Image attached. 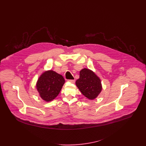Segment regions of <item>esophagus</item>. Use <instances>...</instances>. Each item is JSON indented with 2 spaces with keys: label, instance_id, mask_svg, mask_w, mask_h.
I'll return each mask as SVG.
<instances>
[{
  "label": "esophagus",
  "instance_id": "34e87169",
  "mask_svg": "<svg viewBox=\"0 0 146 146\" xmlns=\"http://www.w3.org/2000/svg\"><path fill=\"white\" fill-rule=\"evenodd\" d=\"M68 82H70V83L74 84L75 83V80H68Z\"/></svg>",
  "mask_w": 146,
  "mask_h": 146
}]
</instances>
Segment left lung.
<instances>
[{"mask_svg": "<svg viewBox=\"0 0 146 146\" xmlns=\"http://www.w3.org/2000/svg\"><path fill=\"white\" fill-rule=\"evenodd\" d=\"M76 85L84 96L90 100L96 98L102 89L101 80L92 70L84 68L80 71Z\"/></svg>", "mask_w": 146, "mask_h": 146, "instance_id": "obj_1", "label": "left lung"}]
</instances>
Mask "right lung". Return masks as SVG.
I'll return each instance as SVG.
<instances>
[{
  "mask_svg": "<svg viewBox=\"0 0 146 146\" xmlns=\"http://www.w3.org/2000/svg\"><path fill=\"white\" fill-rule=\"evenodd\" d=\"M64 82L61 75L50 70L44 71L40 76L36 87L42 100L50 102L59 94Z\"/></svg>",
  "mask_w": 146,
  "mask_h": 146,
  "instance_id": "1",
  "label": "right lung"
}]
</instances>
